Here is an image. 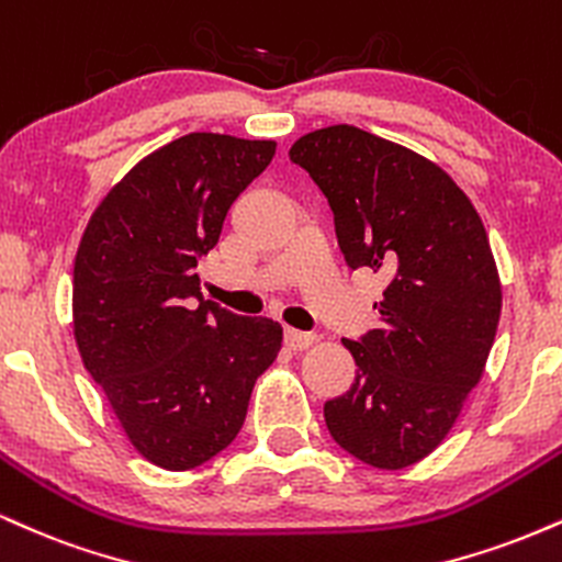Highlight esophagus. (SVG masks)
Instances as JSON below:
<instances>
[{
  "mask_svg": "<svg viewBox=\"0 0 562 562\" xmlns=\"http://www.w3.org/2000/svg\"><path fill=\"white\" fill-rule=\"evenodd\" d=\"M283 341H286L289 349H307L318 341V336L313 331H296V328H286L283 331Z\"/></svg>",
  "mask_w": 562,
  "mask_h": 562,
  "instance_id": "obj_1",
  "label": "esophagus"
}]
</instances>
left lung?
<instances>
[{"mask_svg": "<svg viewBox=\"0 0 562 562\" xmlns=\"http://www.w3.org/2000/svg\"><path fill=\"white\" fill-rule=\"evenodd\" d=\"M289 160L328 200L347 266L389 281L379 328L345 339L358 375L323 418L349 454L400 471L450 434L490 358L503 289L484 223L439 165L355 125L302 136Z\"/></svg>", "mask_w": 562, "mask_h": 562, "instance_id": "1", "label": "left lung"}]
</instances>
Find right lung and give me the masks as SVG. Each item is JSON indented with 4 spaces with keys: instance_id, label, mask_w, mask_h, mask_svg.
<instances>
[{
    "instance_id": "add662e5",
    "label": "right lung",
    "mask_w": 562,
    "mask_h": 562,
    "mask_svg": "<svg viewBox=\"0 0 562 562\" xmlns=\"http://www.w3.org/2000/svg\"><path fill=\"white\" fill-rule=\"evenodd\" d=\"M273 142L189 134L151 151L104 196L72 268L86 371L149 463L189 471L236 439L281 326L207 302L196 260Z\"/></svg>"
}]
</instances>
